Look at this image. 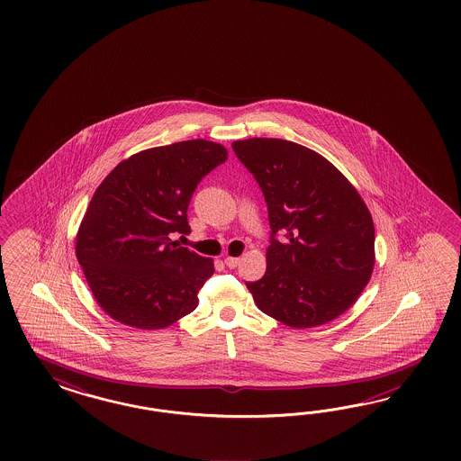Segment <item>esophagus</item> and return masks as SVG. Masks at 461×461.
<instances>
[{"label":"esophagus","instance_id":"34e87169","mask_svg":"<svg viewBox=\"0 0 461 461\" xmlns=\"http://www.w3.org/2000/svg\"><path fill=\"white\" fill-rule=\"evenodd\" d=\"M238 264H240V258H238V257H226V258H224V266L228 267V268H235Z\"/></svg>","mask_w":461,"mask_h":461}]
</instances>
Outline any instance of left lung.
<instances>
[{
    "label": "left lung",
    "mask_w": 461,
    "mask_h": 461,
    "mask_svg": "<svg viewBox=\"0 0 461 461\" xmlns=\"http://www.w3.org/2000/svg\"><path fill=\"white\" fill-rule=\"evenodd\" d=\"M231 147L264 193L272 230L266 276L247 282L255 304L291 328L335 320L372 277L370 211L331 162L303 145L249 139Z\"/></svg>",
    "instance_id": "obj_1"
}]
</instances>
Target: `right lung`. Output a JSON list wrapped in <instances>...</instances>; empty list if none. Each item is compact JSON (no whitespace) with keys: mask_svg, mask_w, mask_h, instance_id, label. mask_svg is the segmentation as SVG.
Listing matches in <instances>:
<instances>
[{"mask_svg":"<svg viewBox=\"0 0 461 461\" xmlns=\"http://www.w3.org/2000/svg\"><path fill=\"white\" fill-rule=\"evenodd\" d=\"M228 158L223 145L187 140L131 155L99 184L76 238L95 299L113 320L160 330L193 312L212 260L174 241L189 235L197 184Z\"/></svg>","mask_w":461,"mask_h":461,"instance_id":"add662e5","label":"right lung"}]
</instances>
